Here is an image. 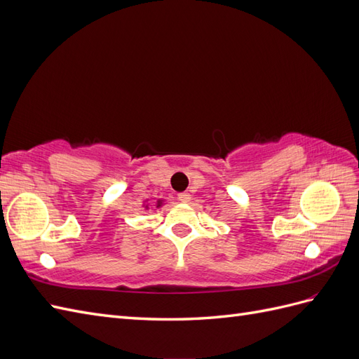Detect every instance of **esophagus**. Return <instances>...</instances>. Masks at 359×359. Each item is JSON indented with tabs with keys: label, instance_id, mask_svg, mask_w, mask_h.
<instances>
[{
	"label": "esophagus",
	"instance_id": "34e87169",
	"mask_svg": "<svg viewBox=\"0 0 359 359\" xmlns=\"http://www.w3.org/2000/svg\"><path fill=\"white\" fill-rule=\"evenodd\" d=\"M178 199H180L181 202H189V201H190V194H189L187 191H182V193L178 194Z\"/></svg>",
	"mask_w": 359,
	"mask_h": 359
}]
</instances>
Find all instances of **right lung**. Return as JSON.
Instances as JSON below:
<instances>
[{"label": "right lung", "instance_id": "add662e5", "mask_svg": "<svg viewBox=\"0 0 359 359\" xmlns=\"http://www.w3.org/2000/svg\"><path fill=\"white\" fill-rule=\"evenodd\" d=\"M160 205H161V201H158V202H157V206H160Z\"/></svg>", "mask_w": 359, "mask_h": 359}]
</instances>
